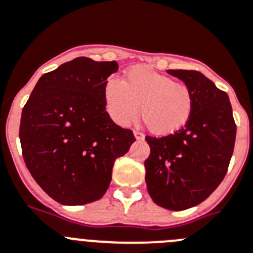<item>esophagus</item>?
<instances>
[{
  "label": "esophagus",
  "mask_w": 253,
  "mask_h": 253,
  "mask_svg": "<svg viewBox=\"0 0 253 253\" xmlns=\"http://www.w3.org/2000/svg\"><path fill=\"white\" fill-rule=\"evenodd\" d=\"M134 136H135L136 140H143L144 139V134L139 130H134Z\"/></svg>",
  "instance_id": "1"
}]
</instances>
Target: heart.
Segmentation results:
<instances>
[{
	"instance_id": "b5f03b06",
	"label": "heart",
	"mask_w": 253,
	"mask_h": 253,
	"mask_svg": "<svg viewBox=\"0 0 253 253\" xmlns=\"http://www.w3.org/2000/svg\"><path fill=\"white\" fill-rule=\"evenodd\" d=\"M104 99L111 119L122 126L138 118L140 105L145 125L157 135H168L183 128L193 109V98L187 85L145 65L129 69L124 81L108 79Z\"/></svg>"
}]
</instances>
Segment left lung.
I'll list each match as a JSON object with an SVG mask.
<instances>
[{
  "label": "left lung",
  "mask_w": 253,
  "mask_h": 253,
  "mask_svg": "<svg viewBox=\"0 0 253 253\" xmlns=\"http://www.w3.org/2000/svg\"><path fill=\"white\" fill-rule=\"evenodd\" d=\"M191 90L193 109L187 124L162 138L145 136V182L153 202L183 211L203 202L223 180L236 140L228 95L202 73L168 70Z\"/></svg>",
  "instance_id": "obj_1"
}]
</instances>
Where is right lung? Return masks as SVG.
<instances>
[{
  "label": "right lung",
  "mask_w": 253,
  "mask_h": 253,
  "mask_svg": "<svg viewBox=\"0 0 253 253\" xmlns=\"http://www.w3.org/2000/svg\"><path fill=\"white\" fill-rule=\"evenodd\" d=\"M115 61L76 57L39 79L21 114L27 169L56 202L81 206L105 194L115 159L135 142L109 117L104 99Z\"/></svg>",
  "instance_id": "obj_1"
}]
</instances>
